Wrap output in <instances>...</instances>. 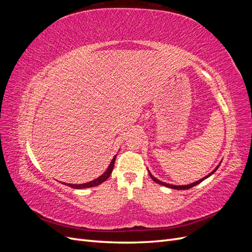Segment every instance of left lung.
Listing matches in <instances>:
<instances>
[{
	"label": "left lung",
	"instance_id": "1",
	"mask_svg": "<svg viewBox=\"0 0 252 252\" xmlns=\"http://www.w3.org/2000/svg\"><path fill=\"white\" fill-rule=\"evenodd\" d=\"M219 166H220V164L217 166V168L213 170L211 173H209L208 175H206L205 178H203V179H201V180H199V181H196V182H194V183H192V184H189V185H182V186H177V185H170V184H167V183H164V182H161L159 180H158V179H156L154 175H152L149 171V175H150V178L154 180L156 183H158V184H161V185H163V186H166V187H169V188H172V189H178V190H185V189H189V188H191V187H193V186H195V185H197V184H200L201 182H203L205 179H207L208 177H210V175L212 174V173H215L216 171H217V169L219 168Z\"/></svg>",
	"mask_w": 252,
	"mask_h": 252
}]
</instances>
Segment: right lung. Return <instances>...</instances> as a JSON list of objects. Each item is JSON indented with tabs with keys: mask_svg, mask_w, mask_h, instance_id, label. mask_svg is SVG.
I'll return each mask as SVG.
<instances>
[{
	"mask_svg": "<svg viewBox=\"0 0 252 252\" xmlns=\"http://www.w3.org/2000/svg\"><path fill=\"white\" fill-rule=\"evenodd\" d=\"M116 158L117 156H114V158H112V161L110 163V165L108 166L107 170H106L101 177H98L97 179L91 181V182H88V183H84V184H80V185H77V184H64L67 185V186H70L71 188H74V189H82V188H89V187H94V186H97L102 184L103 182H105L106 180H107L109 178V175L111 174L112 172V169H113V166H114V162H116Z\"/></svg>",
	"mask_w": 252,
	"mask_h": 252,
	"instance_id": "add662e5",
	"label": "right lung"
}]
</instances>
